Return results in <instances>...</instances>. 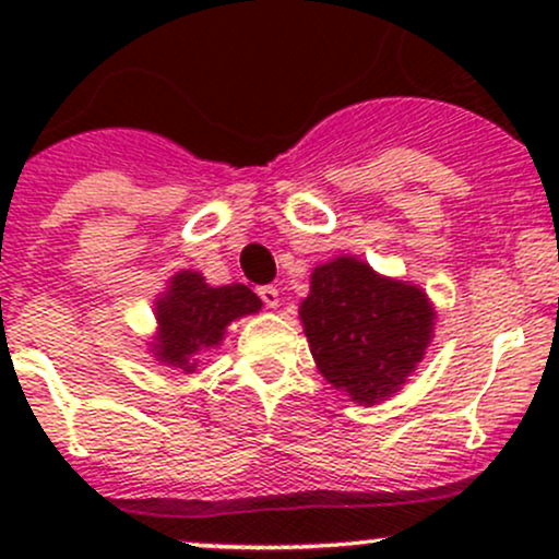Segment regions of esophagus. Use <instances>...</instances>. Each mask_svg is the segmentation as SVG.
Listing matches in <instances>:
<instances>
[{
    "label": "esophagus",
    "mask_w": 559,
    "mask_h": 559,
    "mask_svg": "<svg viewBox=\"0 0 559 559\" xmlns=\"http://www.w3.org/2000/svg\"><path fill=\"white\" fill-rule=\"evenodd\" d=\"M258 294H260V299L265 301V307H271V310H275V307L281 305V292L275 286H262Z\"/></svg>",
    "instance_id": "34e87169"
}]
</instances>
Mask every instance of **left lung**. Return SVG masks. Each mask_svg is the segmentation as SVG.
I'll return each mask as SVG.
<instances>
[{
    "instance_id": "8db88e82",
    "label": "left lung",
    "mask_w": 559,
    "mask_h": 559,
    "mask_svg": "<svg viewBox=\"0 0 559 559\" xmlns=\"http://www.w3.org/2000/svg\"><path fill=\"white\" fill-rule=\"evenodd\" d=\"M299 320L320 376L352 402L394 396L433 342L436 307L420 286L376 273L355 254L312 267Z\"/></svg>"
}]
</instances>
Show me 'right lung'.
Masks as SVG:
<instances>
[{"label":"right lung","instance_id":"obj_1","mask_svg":"<svg viewBox=\"0 0 559 559\" xmlns=\"http://www.w3.org/2000/svg\"><path fill=\"white\" fill-rule=\"evenodd\" d=\"M260 307L262 299L243 284L210 286L199 271H178L155 299L157 331L150 355L159 365L191 376L199 357L223 344L228 325L254 316Z\"/></svg>","mask_w":559,"mask_h":559}]
</instances>
